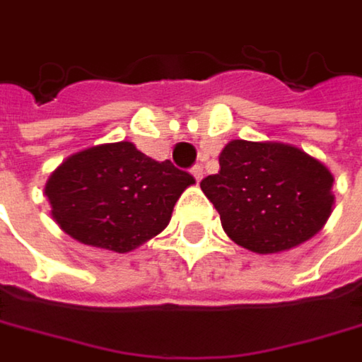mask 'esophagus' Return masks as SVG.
<instances>
[{"instance_id":"obj_1","label":"esophagus","mask_w":362,"mask_h":362,"mask_svg":"<svg viewBox=\"0 0 362 362\" xmlns=\"http://www.w3.org/2000/svg\"><path fill=\"white\" fill-rule=\"evenodd\" d=\"M190 172H192V176H194V180H197V182L203 180V168H201V165H194V168H192Z\"/></svg>"}]
</instances>
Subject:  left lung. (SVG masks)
Returning <instances> with one entry per match:
<instances>
[{
	"mask_svg": "<svg viewBox=\"0 0 362 362\" xmlns=\"http://www.w3.org/2000/svg\"><path fill=\"white\" fill-rule=\"evenodd\" d=\"M334 176L303 148L276 141H230L219 172L201 182L223 232L257 255L298 247L325 226Z\"/></svg>",
	"mask_w": 362,
	"mask_h": 362,
	"instance_id": "left-lung-1",
	"label": "left lung"
}]
</instances>
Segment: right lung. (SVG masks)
<instances>
[{
	"label": "right lung",
	"instance_id": "obj_1",
	"mask_svg": "<svg viewBox=\"0 0 362 362\" xmlns=\"http://www.w3.org/2000/svg\"><path fill=\"white\" fill-rule=\"evenodd\" d=\"M194 178L155 161L128 141L83 148L55 168L45 184L51 217L74 240L130 252L157 236L172 219Z\"/></svg>",
	"mask_w": 362,
	"mask_h": 362
}]
</instances>
